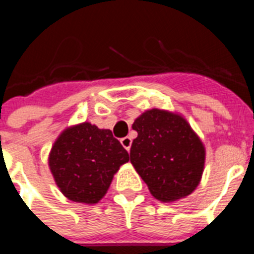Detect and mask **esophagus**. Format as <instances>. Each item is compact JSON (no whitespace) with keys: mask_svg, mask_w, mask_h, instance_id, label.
Here are the masks:
<instances>
[{"mask_svg":"<svg viewBox=\"0 0 254 254\" xmlns=\"http://www.w3.org/2000/svg\"><path fill=\"white\" fill-rule=\"evenodd\" d=\"M121 143H122V146L125 147L127 151H129V149H131V145H132V140L131 137H123L121 138Z\"/></svg>","mask_w":254,"mask_h":254,"instance_id":"34e87169","label":"esophagus"}]
</instances>
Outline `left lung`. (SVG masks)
<instances>
[{
  "label": "left lung",
  "mask_w": 254,
  "mask_h": 254,
  "mask_svg": "<svg viewBox=\"0 0 254 254\" xmlns=\"http://www.w3.org/2000/svg\"><path fill=\"white\" fill-rule=\"evenodd\" d=\"M131 163L155 198H185L198 186L205 167V146L182 116L151 109L132 125Z\"/></svg>",
  "instance_id": "obj_1"
}]
</instances>
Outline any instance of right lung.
Instances as JSON below:
<instances>
[{
  "label": "right lung",
  "mask_w": 254,
  "mask_h": 254,
  "mask_svg": "<svg viewBox=\"0 0 254 254\" xmlns=\"http://www.w3.org/2000/svg\"><path fill=\"white\" fill-rule=\"evenodd\" d=\"M128 160V152L111 129L84 122L58 136L48 163L56 185L67 198L93 205L105 196L113 176Z\"/></svg>",
  "instance_id": "1"
}]
</instances>
